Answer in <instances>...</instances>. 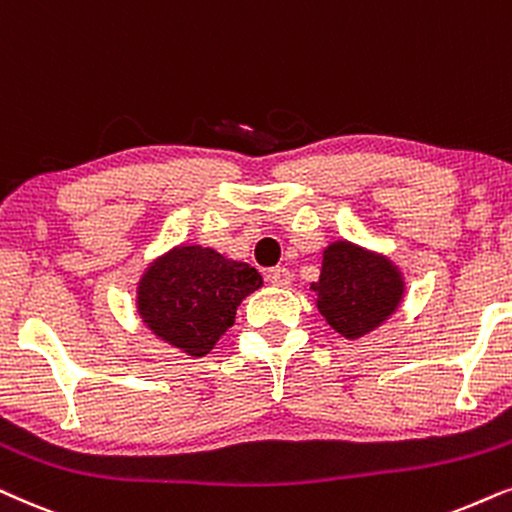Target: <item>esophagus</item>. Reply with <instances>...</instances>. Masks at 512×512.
Returning a JSON list of instances; mask_svg holds the SVG:
<instances>
[{
    "instance_id": "1",
    "label": "esophagus",
    "mask_w": 512,
    "mask_h": 512,
    "mask_svg": "<svg viewBox=\"0 0 512 512\" xmlns=\"http://www.w3.org/2000/svg\"><path fill=\"white\" fill-rule=\"evenodd\" d=\"M267 281L271 283V285H278V288H285V285H290V281H292V274L285 267H274V269H269L267 274Z\"/></svg>"
}]
</instances>
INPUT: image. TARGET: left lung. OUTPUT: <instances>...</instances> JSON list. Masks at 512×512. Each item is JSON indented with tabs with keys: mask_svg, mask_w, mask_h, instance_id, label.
Returning a JSON list of instances; mask_svg holds the SVG:
<instances>
[{
	"mask_svg": "<svg viewBox=\"0 0 512 512\" xmlns=\"http://www.w3.org/2000/svg\"><path fill=\"white\" fill-rule=\"evenodd\" d=\"M318 309L339 335L363 337L398 309L405 285L386 257L372 255L349 241L327 245L318 283Z\"/></svg>",
	"mask_w": 512,
	"mask_h": 512,
	"instance_id": "8db88e82",
	"label": "left lung"
}]
</instances>
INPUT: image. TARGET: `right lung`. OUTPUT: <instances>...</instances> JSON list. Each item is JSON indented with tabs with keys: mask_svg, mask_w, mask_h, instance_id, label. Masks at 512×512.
Masks as SVG:
<instances>
[{
	"mask_svg": "<svg viewBox=\"0 0 512 512\" xmlns=\"http://www.w3.org/2000/svg\"><path fill=\"white\" fill-rule=\"evenodd\" d=\"M260 285L262 276L250 264L227 260L213 248L177 245L142 274L138 313L156 337L201 358Z\"/></svg>",
	"mask_w": 512,
	"mask_h": 512,
	"instance_id": "add662e5",
	"label": "right lung"
}]
</instances>
